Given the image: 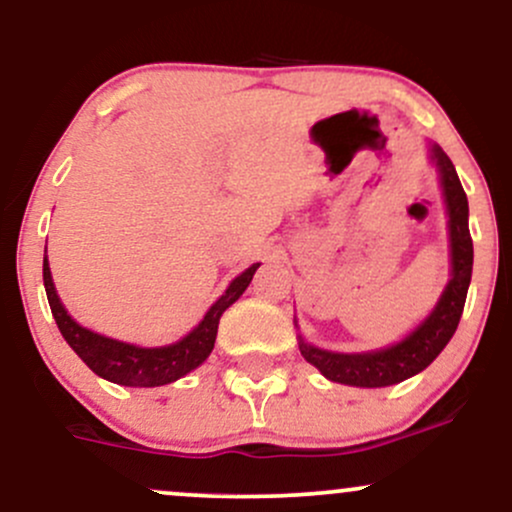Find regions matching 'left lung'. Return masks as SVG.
<instances>
[{"mask_svg":"<svg viewBox=\"0 0 512 512\" xmlns=\"http://www.w3.org/2000/svg\"><path fill=\"white\" fill-rule=\"evenodd\" d=\"M430 159L440 174V188L447 205V227H450V261L452 278L442 290L438 304L409 336L394 346L370 353H331L307 343L300 336V353L312 363L326 380L350 387H389L399 384L433 363L442 348L455 336L462 317L467 290L472 283L474 246L469 234V203L450 157L438 145H430Z\"/></svg>","mask_w":512,"mask_h":512,"instance_id":"obj_1","label":"left lung"}]
</instances>
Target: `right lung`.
I'll return each mask as SVG.
<instances>
[{
	"label": "right lung",
	"instance_id": "add662e5",
	"mask_svg": "<svg viewBox=\"0 0 512 512\" xmlns=\"http://www.w3.org/2000/svg\"><path fill=\"white\" fill-rule=\"evenodd\" d=\"M256 268L258 263L237 275L229 283L225 295L212 304L203 321L188 336L162 348L132 346V343L116 341V338L101 336V333L79 326L67 314V309L62 307L60 297H57L53 275H50L48 266V256H43V283L45 292H48V302L50 309H53L57 329H60L62 338L70 343L74 353L89 365V370H94L103 380L123 384V387H162V384L181 380L183 375H188V372L208 360L212 348H215L220 317L225 314L229 304L237 302L241 292L249 287Z\"/></svg>",
	"mask_w": 512,
	"mask_h": 512
}]
</instances>
